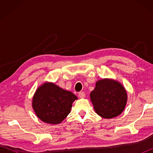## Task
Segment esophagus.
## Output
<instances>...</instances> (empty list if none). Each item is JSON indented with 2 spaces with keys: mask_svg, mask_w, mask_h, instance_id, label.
<instances>
[{
  "mask_svg": "<svg viewBox=\"0 0 153 153\" xmlns=\"http://www.w3.org/2000/svg\"><path fill=\"white\" fill-rule=\"evenodd\" d=\"M78 97H79V98H84V97H85L84 92H80L79 93V94H78Z\"/></svg>",
  "mask_w": 153,
  "mask_h": 153,
  "instance_id": "34e87169",
  "label": "esophagus"
}]
</instances>
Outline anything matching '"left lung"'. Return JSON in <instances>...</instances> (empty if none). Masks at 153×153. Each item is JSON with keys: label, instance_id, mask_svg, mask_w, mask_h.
<instances>
[{"label": "left lung", "instance_id": "8db88e82", "mask_svg": "<svg viewBox=\"0 0 153 153\" xmlns=\"http://www.w3.org/2000/svg\"><path fill=\"white\" fill-rule=\"evenodd\" d=\"M90 100L98 115L111 119L123 112L128 95L121 83L111 79H102L97 82L95 88L90 92Z\"/></svg>", "mask_w": 153, "mask_h": 153}]
</instances>
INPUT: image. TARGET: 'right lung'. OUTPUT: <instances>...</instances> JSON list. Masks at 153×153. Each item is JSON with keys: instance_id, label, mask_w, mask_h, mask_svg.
Returning a JSON list of instances; mask_svg holds the SVG:
<instances>
[{"instance_id": "1", "label": "right lung", "mask_w": 153, "mask_h": 153, "mask_svg": "<svg viewBox=\"0 0 153 153\" xmlns=\"http://www.w3.org/2000/svg\"><path fill=\"white\" fill-rule=\"evenodd\" d=\"M77 97L70 91L51 82H45L36 90L32 99V107L37 117L49 124L61 123Z\"/></svg>"}]
</instances>
